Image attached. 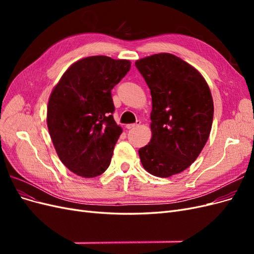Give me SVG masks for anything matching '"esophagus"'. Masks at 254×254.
<instances>
[{"instance_id":"esophagus-1","label":"esophagus","mask_w":254,"mask_h":254,"mask_svg":"<svg viewBox=\"0 0 254 254\" xmlns=\"http://www.w3.org/2000/svg\"><path fill=\"white\" fill-rule=\"evenodd\" d=\"M141 124V121H136V123H134V124H128L126 125V128L127 129H133L135 127H139Z\"/></svg>"}]
</instances>
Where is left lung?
I'll return each instance as SVG.
<instances>
[{
	"label": "left lung",
	"instance_id": "1",
	"mask_svg": "<svg viewBox=\"0 0 254 254\" xmlns=\"http://www.w3.org/2000/svg\"><path fill=\"white\" fill-rule=\"evenodd\" d=\"M150 89L151 140L139 149L143 167L166 178L187 170L201 152L212 128L209 86L194 66L173 54L135 61Z\"/></svg>",
	"mask_w": 254,
	"mask_h": 254
}]
</instances>
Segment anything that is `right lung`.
<instances>
[{
    "label": "right lung",
    "instance_id": "1",
    "mask_svg": "<svg viewBox=\"0 0 254 254\" xmlns=\"http://www.w3.org/2000/svg\"><path fill=\"white\" fill-rule=\"evenodd\" d=\"M129 60L91 56L74 63L53 89L48 128L66 168L83 178L109 167L122 133L112 113L111 90L130 70Z\"/></svg>",
    "mask_w": 254,
    "mask_h": 254
}]
</instances>
